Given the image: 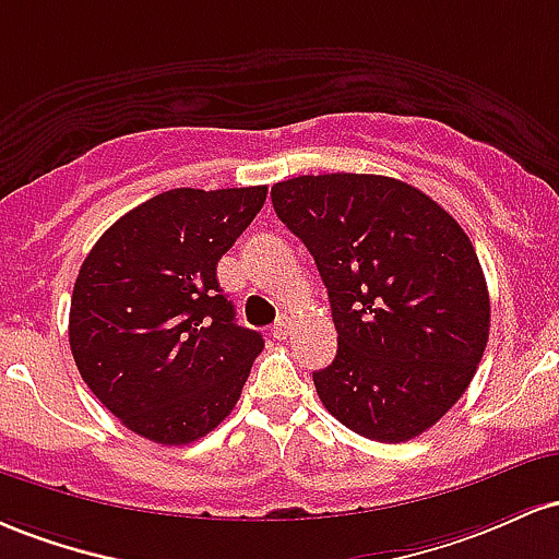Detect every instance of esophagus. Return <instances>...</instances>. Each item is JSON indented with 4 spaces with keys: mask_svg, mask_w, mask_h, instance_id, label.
I'll return each mask as SVG.
<instances>
[{
    "mask_svg": "<svg viewBox=\"0 0 559 559\" xmlns=\"http://www.w3.org/2000/svg\"><path fill=\"white\" fill-rule=\"evenodd\" d=\"M290 330H293V319L290 317H280L277 324L272 328V335L277 337V341H285V337L290 335Z\"/></svg>",
    "mask_w": 559,
    "mask_h": 559,
    "instance_id": "1",
    "label": "esophagus"
}]
</instances>
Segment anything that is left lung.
I'll list each match as a JSON object with an SVG mask.
<instances>
[{"mask_svg": "<svg viewBox=\"0 0 559 559\" xmlns=\"http://www.w3.org/2000/svg\"><path fill=\"white\" fill-rule=\"evenodd\" d=\"M272 203L328 287L337 354L313 372L324 409L382 443L432 428L467 391L491 328L465 229L417 187L378 174L277 181Z\"/></svg>", "mask_w": 559, "mask_h": 559, "instance_id": "8db88e82", "label": "left lung"}]
</instances>
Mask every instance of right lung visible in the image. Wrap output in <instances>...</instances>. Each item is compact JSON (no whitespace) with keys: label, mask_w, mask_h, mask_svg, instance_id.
I'll return each instance as SVG.
<instances>
[{"label":"right lung","mask_w":559,"mask_h":559,"mask_svg":"<svg viewBox=\"0 0 559 559\" xmlns=\"http://www.w3.org/2000/svg\"><path fill=\"white\" fill-rule=\"evenodd\" d=\"M266 187L160 192L94 242L68 319L90 391L136 436L185 447L235 409L261 332L235 324L216 263L248 229Z\"/></svg>","instance_id":"right-lung-1"}]
</instances>
